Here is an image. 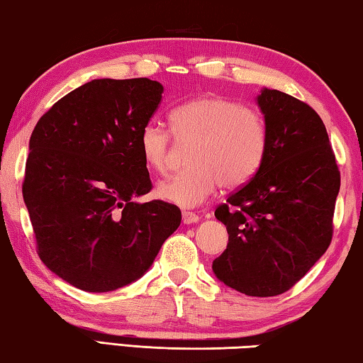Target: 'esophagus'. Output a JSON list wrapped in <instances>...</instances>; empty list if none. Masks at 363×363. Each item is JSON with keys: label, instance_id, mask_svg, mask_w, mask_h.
I'll use <instances>...</instances> for the list:
<instances>
[{"label": "esophagus", "instance_id": "1", "mask_svg": "<svg viewBox=\"0 0 363 363\" xmlns=\"http://www.w3.org/2000/svg\"><path fill=\"white\" fill-rule=\"evenodd\" d=\"M182 220L184 224H194V223H199L200 216L194 211H182Z\"/></svg>", "mask_w": 363, "mask_h": 363}]
</instances>
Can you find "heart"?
<instances>
[{
	"instance_id": "b5f03b06",
	"label": "heart",
	"mask_w": 363,
	"mask_h": 363,
	"mask_svg": "<svg viewBox=\"0 0 363 363\" xmlns=\"http://www.w3.org/2000/svg\"><path fill=\"white\" fill-rule=\"evenodd\" d=\"M171 133L179 143H192L187 162L192 167L160 182L157 195L179 206H196L220 184L227 189L248 182L266 158L269 133L257 110L220 96L195 97L169 115ZM171 133L149 121L140 128L138 145L144 162L167 173Z\"/></svg>"
}]
</instances>
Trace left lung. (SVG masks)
Wrapping results in <instances>:
<instances>
[{"instance_id":"left-lung-1","label":"left lung","mask_w":363,"mask_h":363,"mask_svg":"<svg viewBox=\"0 0 363 363\" xmlns=\"http://www.w3.org/2000/svg\"><path fill=\"white\" fill-rule=\"evenodd\" d=\"M257 104L267 153L259 171L214 211L229 243L213 272L233 290L267 298L296 285L330 247L341 174L314 108L267 88Z\"/></svg>"}]
</instances>
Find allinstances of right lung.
I'll return each mask as SVG.
<instances>
[{
	"mask_svg": "<svg viewBox=\"0 0 363 363\" xmlns=\"http://www.w3.org/2000/svg\"><path fill=\"white\" fill-rule=\"evenodd\" d=\"M162 93L149 78L93 79L54 104L30 138L22 194L36 253L79 290L143 277L181 224L176 205L134 201L152 190L138 138Z\"/></svg>",
	"mask_w": 363,
	"mask_h": 363,
	"instance_id": "right-lung-1",
	"label": "right lung"
}]
</instances>
